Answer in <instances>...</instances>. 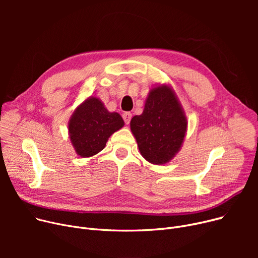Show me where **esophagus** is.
Instances as JSON below:
<instances>
[{
	"mask_svg": "<svg viewBox=\"0 0 258 258\" xmlns=\"http://www.w3.org/2000/svg\"><path fill=\"white\" fill-rule=\"evenodd\" d=\"M122 118H123L125 124H128L131 119H132V114L130 112H124L123 114H122Z\"/></svg>",
	"mask_w": 258,
	"mask_h": 258,
	"instance_id": "esophagus-1",
	"label": "esophagus"
}]
</instances>
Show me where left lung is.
<instances>
[{
	"label": "left lung",
	"mask_w": 258,
	"mask_h": 258,
	"mask_svg": "<svg viewBox=\"0 0 258 258\" xmlns=\"http://www.w3.org/2000/svg\"><path fill=\"white\" fill-rule=\"evenodd\" d=\"M131 131L150 163L163 165L175 157L186 136L187 118L170 86L151 89L143 113L131 120Z\"/></svg>",
	"instance_id": "obj_1"
}]
</instances>
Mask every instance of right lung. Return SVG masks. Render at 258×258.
I'll list each match as a JSON object with an SVG mask.
<instances>
[{
    "instance_id": "add662e5",
    "label": "right lung",
    "mask_w": 258,
    "mask_h": 258,
    "mask_svg": "<svg viewBox=\"0 0 258 258\" xmlns=\"http://www.w3.org/2000/svg\"><path fill=\"white\" fill-rule=\"evenodd\" d=\"M124 121L116 112H108L97 97H89L80 103L69 120V137L81 158L101 152L112 135L123 127Z\"/></svg>"
}]
</instances>
